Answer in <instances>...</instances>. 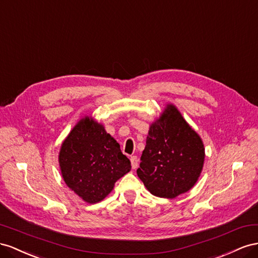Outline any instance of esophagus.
I'll return each instance as SVG.
<instances>
[{
	"instance_id": "obj_1",
	"label": "esophagus",
	"mask_w": 258,
	"mask_h": 258,
	"mask_svg": "<svg viewBox=\"0 0 258 258\" xmlns=\"http://www.w3.org/2000/svg\"><path fill=\"white\" fill-rule=\"evenodd\" d=\"M130 160H131V163H132V167H133L134 170H135V168H137V166H138V159H137V157L136 156H132Z\"/></svg>"
}]
</instances>
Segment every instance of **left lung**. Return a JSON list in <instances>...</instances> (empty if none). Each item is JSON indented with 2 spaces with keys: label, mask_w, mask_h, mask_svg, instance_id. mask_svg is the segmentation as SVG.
I'll list each match as a JSON object with an SVG mask.
<instances>
[{
  "label": "left lung",
  "mask_w": 258,
  "mask_h": 258,
  "mask_svg": "<svg viewBox=\"0 0 258 258\" xmlns=\"http://www.w3.org/2000/svg\"><path fill=\"white\" fill-rule=\"evenodd\" d=\"M204 157L200 136L168 105L151 124L137 175L153 196L173 199L194 187Z\"/></svg>",
  "instance_id": "8db88e82"
}]
</instances>
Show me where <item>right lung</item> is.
Returning <instances> with one entry per match:
<instances>
[{
	"instance_id": "add662e5",
	"label": "right lung",
	"mask_w": 258,
	"mask_h": 258,
	"mask_svg": "<svg viewBox=\"0 0 258 258\" xmlns=\"http://www.w3.org/2000/svg\"><path fill=\"white\" fill-rule=\"evenodd\" d=\"M59 165L64 182L87 203H97L131 171V161L101 124L86 116L62 143Z\"/></svg>"
}]
</instances>
